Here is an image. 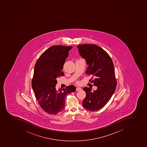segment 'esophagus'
I'll use <instances>...</instances> for the list:
<instances>
[{"mask_svg": "<svg viewBox=\"0 0 147 147\" xmlns=\"http://www.w3.org/2000/svg\"><path fill=\"white\" fill-rule=\"evenodd\" d=\"M81 89V88H79V87L76 88V90L77 91H80Z\"/></svg>", "mask_w": 147, "mask_h": 147, "instance_id": "34e87169", "label": "esophagus"}]
</instances>
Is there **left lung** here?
Returning a JSON list of instances; mask_svg holds the SVG:
<instances>
[{
  "label": "left lung",
  "instance_id": "1",
  "mask_svg": "<svg viewBox=\"0 0 147 147\" xmlns=\"http://www.w3.org/2000/svg\"><path fill=\"white\" fill-rule=\"evenodd\" d=\"M77 48L80 55L88 65L86 74L94 77L92 82L97 86V89L93 92L88 87L83 88L86 96L82 105L88 110H98L108 102L116 89L117 81L113 62L109 54L96 45H80Z\"/></svg>",
  "mask_w": 147,
  "mask_h": 147
}]
</instances>
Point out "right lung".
I'll return each instance as SVG.
<instances>
[{"label":"right lung","mask_w":147,"mask_h":147,"mask_svg":"<svg viewBox=\"0 0 147 147\" xmlns=\"http://www.w3.org/2000/svg\"><path fill=\"white\" fill-rule=\"evenodd\" d=\"M72 48V46H51L40 56L34 66L32 89L40 107L49 114L61 112L65 107L66 95L76 91L73 85L56 89L57 79L64 75L61 70Z\"/></svg>","instance_id":"add662e5"}]
</instances>
